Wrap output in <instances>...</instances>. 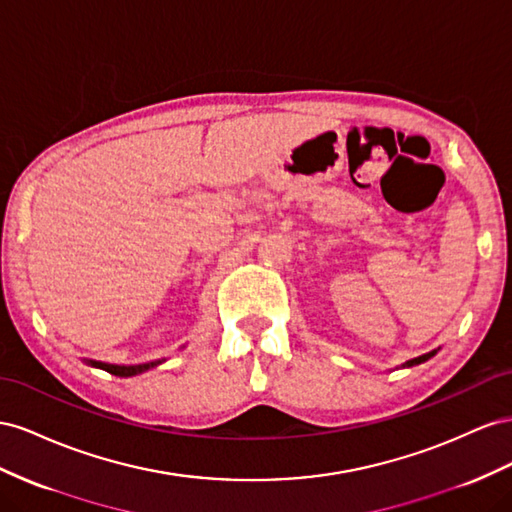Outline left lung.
Instances as JSON below:
<instances>
[{
    "label": "left lung",
    "instance_id": "obj_1",
    "mask_svg": "<svg viewBox=\"0 0 512 512\" xmlns=\"http://www.w3.org/2000/svg\"><path fill=\"white\" fill-rule=\"evenodd\" d=\"M437 354V349H433V352H429V354H422V356H418V358H412V360H407V362H403L401 367L403 369H410V367H416V364H422V362H427L429 358H433Z\"/></svg>",
    "mask_w": 512,
    "mask_h": 512
}]
</instances>
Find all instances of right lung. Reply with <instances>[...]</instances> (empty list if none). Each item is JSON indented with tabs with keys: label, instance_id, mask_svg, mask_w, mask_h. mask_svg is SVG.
<instances>
[{
	"label": "right lung",
	"instance_id": "add662e5",
	"mask_svg": "<svg viewBox=\"0 0 512 512\" xmlns=\"http://www.w3.org/2000/svg\"><path fill=\"white\" fill-rule=\"evenodd\" d=\"M167 358H158V360H150V362H141V364H109V362H98V360H85L87 367H94V369H102L111 375H118V377H133L139 373L150 371L158 364H163Z\"/></svg>",
	"mask_w": 512,
	"mask_h": 512
}]
</instances>
